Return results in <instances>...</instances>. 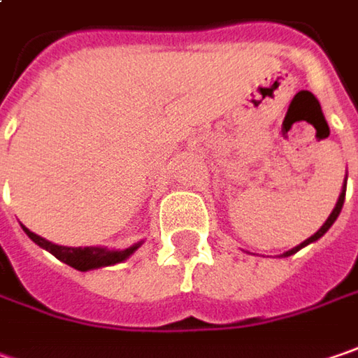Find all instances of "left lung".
<instances>
[{
	"mask_svg": "<svg viewBox=\"0 0 358 358\" xmlns=\"http://www.w3.org/2000/svg\"><path fill=\"white\" fill-rule=\"evenodd\" d=\"M345 193H347V179H345V185H343V191H341V195H338V201H336V206H334V209H332V213H331V215H329V220H327V222L322 224V227H320V229H318V231H316L314 236H310L308 240H304V241H302V243H300V245H296V248H292V250L284 252V254H282L284 258H288V256H292V254H296V252H298V250H302L304 245H308V243H313V241L320 240V238H322V236H324V234H327V231L331 229V225L334 224V222H336V217H338V213H341V209H343V203H345Z\"/></svg>",
	"mask_w": 358,
	"mask_h": 358,
	"instance_id": "8db88e82",
	"label": "left lung"
}]
</instances>
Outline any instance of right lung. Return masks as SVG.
<instances>
[{"label":"right lung","instance_id":"1","mask_svg":"<svg viewBox=\"0 0 358 358\" xmlns=\"http://www.w3.org/2000/svg\"><path fill=\"white\" fill-rule=\"evenodd\" d=\"M24 231L27 234V238L38 243L40 248L48 250L52 256L72 266L74 270H80V272H88V270H94V268H102V266H113L118 262H124L131 254H134V250L143 243H134L127 250H106V248H68V245H58V243H52V241L44 240L40 236H36L34 231H29L27 227H24Z\"/></svg>","mask_w":358,"mask_h":358}]
</instances>
